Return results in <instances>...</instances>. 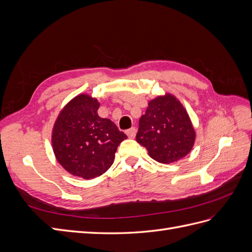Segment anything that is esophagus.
<instances>
[{
    "label": "esophagus",
    "instance_id": "34e87169",
    "mask_svg": "<svg viewBox=\"0 0 252 252\" xmlns=\"http://www.w3.org/2000/svg\"><path fill=\"white\" fill-rule=\"evenodd\" d=\"M135 133H136L135 127H131V128H129V129H127V130H126V134L128 135L129 139H133L134 136H135Z\"/></svg>",
    "mask_w": 252,
    "mask_h": 252
}]
</instances>
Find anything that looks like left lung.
<instances>
[{"label":"left lung","mask_w":252,"mask_h":252,"mask_svg":"<svg viewBox=\"0 0 252 252\" xmlns=\"http://www.w3.org/2000/svg\"><path fill=\"white\" fill-rule=\"evenodd\" d=\"M136 142L147 149L151 158L169 164L192 149L195 131L186 109L177 97L167 94L148 103L139 122Z\"/></svg>","instance_id":"8db88e82"}]
</instances>
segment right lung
Here are the masks:
<instances>
[{
    "label": "right lung",
    "instance_id": "right-lung-1",
    "mask_svg": "<svg viewBox=\"0 0 252 252\" xmlns=\"http://www.w3.org/2000/svg\"><path fill=\"white\" fill-rule=\"evenodd\" d=\"M100 103L79 94L60 112L52 129V149L58 162L75 177L94 179L113 164L118 146L127 135L109 119L100 118Z\"/></svg>",
    "mask_w": 252,
    "mask_h": 252
}]
</instances>
